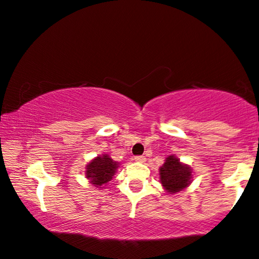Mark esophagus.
Listing matches in <instances>:
<instances>
[{"mask_svg": "<svg viewBox=\"0 0 259 259\" xmlns=\"http://www.w3.org/2000/svg\"><path fill=\"white\" fill-rule=\"evenodd\" d=\"M134 160H136V162H138V163H144L146 160V158L144 156H136V157H134Z\"/></svg>", "mask_w": 259, "mask_h": 259, "instance_id": "34e87169", "label": "esophagus"}]
</instances>
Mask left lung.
<instances>
[{"label":"left lung","instance_id":"left-lung-1","mask_svg":"<svg viewBox=\"0 0 259 259\" xmlns=\"http://www.w3.org/2000/svg\"><path fill=\"white\" fill-rule=\"evenodd\" d=\"M159 179L166 193L177 194L191 183L193 171L189 165L181 163L180 159L172 154L167 157L165 163L160 166Z\"/></svg>","mask_w":259,"mask_h":259}]
</instances>
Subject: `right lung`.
Masks as SVG:
<instances>
[{
  "instance_id": "1",
  "label": "right lung",
  "mask_w": 259,
  "mask_h": 259,
  "mask_svg": "<svg viewBox=\"0 0 259 259\" xmlns=\"http://www.w3.org/2000/svg\"><path fill=\"white\" fill-rule=\"evenodd\" d=\"M117 166L119 164L110 158L108 154H101L85 166V177L93 186L101 188L113 179Z\"/></svg>"
}]
</instances>
